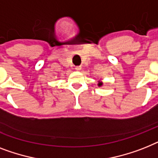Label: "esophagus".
<instances>
[{"mask_svg":"<svg viewBox=\"0 0 158 158\" xmlns=\"http://www.w3.org/2000/svg\"><path fill=\"white\" fill-rule=\"evenodd\" d=\"M80 69H81V67H80V66H76V67H75V70H79Z\"/></svg>","mask_w":158,"mask_h":158,"instance_id":"obj_1","label":"esophagus"}]
</instances>
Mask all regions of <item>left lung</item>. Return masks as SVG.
Here are the masks:
<instances>
[{
  "mask_svg": "<svg viewBox=\"0 0 158 158\" xmlns=\"http://www.w3.org/2000/svg\"><path fill=\"white\" fill-rule=\"evenodd\" d=\"M102 84H103V83H102V82H99V83H98V86H99V87L100 86L102 85Z\"/></svg>",
  "mask_w": 158,
  "mask_h": 158,
  "instance_id": "8db88e82",
  "label": "left lung"
}]
</instances>
